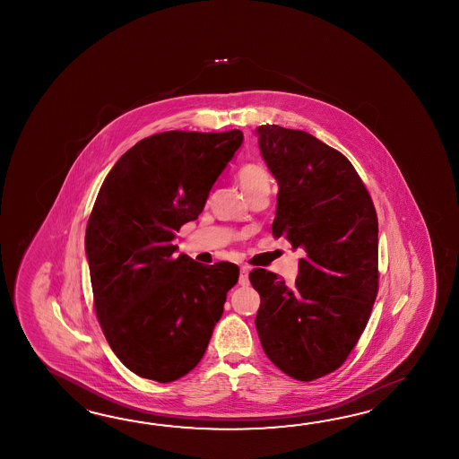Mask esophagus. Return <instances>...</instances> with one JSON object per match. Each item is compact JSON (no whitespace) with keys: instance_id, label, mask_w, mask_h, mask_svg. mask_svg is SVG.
Returning a JSON list of instances; mask_svg holds the SVG:
<instances>
[{"instance_id":"obj_1","label":"esophagus","mask_w":459,"mask_h":459,"mask_svg":"<svg viewBox=\"0 0 459 459\" xmlns=\"http://www.w3.org/2000/svg\"><path fill=\"white\" fill-rule=\"evenodd\" d=\"M249 283V267L247 265H241L239 269V285H247Z\"/></svg>"}]
</instances>
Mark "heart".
Masks as SVG:
<instances>
[{
	"mask_svg": "<svg viewBox=\"0 0 459 459\" xmlns=\"http://www.w3.org/2000/svg\"><path fill=\"white\" fill-rule=\"evenodd\" d=\"M238 180L246 195L251 196L271 192V174L259 164H246L238 170Z\"/></svg>",
	"mask_w": 459,
	"mask_h": 459,
	"instance_id": "obj_1",
	"label": "heart"
}]
</instances>
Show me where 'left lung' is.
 Returning a JSON list of instances; mask_svg holds the SVG:
<instances>
[{
    "label": "left lung",
    "mask_w": 459,
    "mask_h": 459,
    "mask_svg": "<svg viewBox=\"0 0 459 459\" xmlns=\"http://www.w3.org/2000/svg\"><path fill=\"white\" fill-rule=\"evenodd\" d=\"M259 149L279 184L275 238L302 249L287 285L254 269L261 295L255 328L267 358L310 382L336 371L361 338L379 290V225L361 177L340 151L277 125L257 127Z\"/></svg>",
    "instance_id": "1"
}]
</instances>
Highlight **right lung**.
Segmentation results:
<instances>
[{"label":"right lung","mask_w":459,"mask_h":459,"mask_svg":"<svg viewBox=\"0 0 459 459\" xmlns=\"http://www.w3.org/2000/svg\"><path fill=\"white\" fill-rule=\"evenodd\" d=\"M243 133L166 131L131 147L98 192L85 233L98 322L139 377L177 381L204 358L238 265L174 255Z\"/></svg>","instance_id":"1"}]
</instances>
